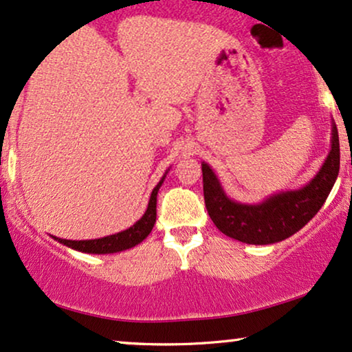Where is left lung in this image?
Wrapping results in <instances>:
<instances>
[{"label": "left lung", "mask_w": 352, "mask_h": 352, "mask_svg": "<svg viewBox=\"0 0 352 352\" xmlns=\"http://www.w3.org/2000/svg\"><path fill=\"white\" fill-rule=\"evenodd\" d=\"M203 193L208 214L230 239L252 245H268L294 235L323 206L340 172V138L331 124V149L317 175L299 190L281 191L258 204L237 203L224 193L216 173L201 164Z\"/></svg>", "instance_id": "obj_1"}]
</instances>
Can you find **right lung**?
Returning <instances> with one entry per match:
<instances>
[{
	"label": "right lung",
	"instance_id": "1",
	"mask_svg": "<svg viewBox=\"0 0 352 352\" xmlns=\"http://www.w3.org/2000/svg\"><path fill=\"white\" fill-rule=\"evenodd\" d=\"M167 173V172H166ZM164 179L166 175L162 177L161 182L154 186L153 193H151L149 203H148V209L141 217L140 221L135 222L131 228H128L126 230H122V232L113 234V235H107V237L102 239H94V240H66V239H58L60 243L63 245L74 248L78 252H84V253H99V255H104V253H117V252H123L128 250V248L138 245L143 240L148 237L153 230L154 224H155V204H157V191L161 188V185L164 184Z\"/></svg>",
	"mask_w": 352,
	"mask_h": 352
}]
</instances>
